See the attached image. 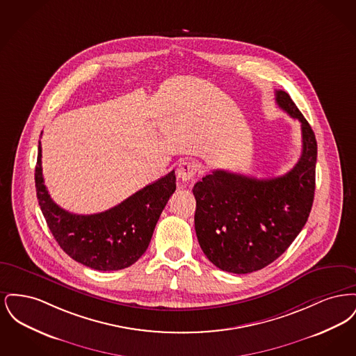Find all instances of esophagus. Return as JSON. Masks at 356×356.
<instances>
[{
  "instance_id": "obj_1",
  "label": "esophagus",
  "mask_w": 356,
  "mask_h": 356,
  "mask_svg": "<svg viewBox=\"0 0 356 356\" xmlns=\"http://www.w3.org/2000/svg\"><path fill=\"white\" fill-rule=\"evenodd\" d=\"M197 170H199L197 163L193 161V160L186 159V160H181V161L177 164L176 173H177V176H179L183 181H186V180H191V179L196 175Z\"/></svg>"
}]
</instances>
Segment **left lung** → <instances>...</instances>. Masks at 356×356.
Listing matches in <instances>:
<instances>
[{"label":"left lung","instance_id":"8db88e82","mask_svg":"<svg viewBox=\"0 0 356 356\" xmlns=\"http://www.w3.org/2000/svg\"><path fill=\"white\" fill-rule=\"evenodd\" d=\"M276 104L302 125V156L286 175L256 179L213 170L192 192L195 229L204 254L222 271H259L291 245L303 229L315 195V134L284 90Z\"/></svg>","mask_w":356,"mask_h":356}]
</instances>
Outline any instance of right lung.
I'll return each mask as SVG.
<instances>
[{
  "mask_svg": "<svg viewBox=\"0 0 356 356\" xmlns=\"http://www.w3.org/2000/svg\"><path fill=\"white\" fill-rule=\"evenodd\" d=\"M40 208L51 235L73 260L97 271H119L136 263L152 238L156 222L176 189L175 170L100 213L77 215L51 200L44 184L41 143L34 173Z\"/></svg>",
  "mask_w": 356,
  "mask_h": 356,
  "instance_id": "add662e5",
  "label": "right lung"
}]
</instances>
